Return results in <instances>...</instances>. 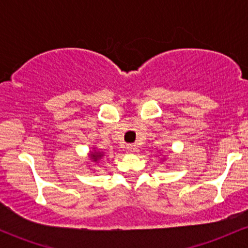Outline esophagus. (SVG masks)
Returning <instances> with one entry per match:
<instances>
[{
    "label": "esophagus",
    "instance_id": "34e87169",
    "mask_svg": "<svg viewBox=\"0 0 248 248\" xmlns=\"http://www.w3.org/2000/svg\"><path fill=\"white\" fill-rule=\"evenodd\" d=\"M127 149H128V152L134 153V152H136L138 147H136L135 143H129V144H127Z\"/></svg>",
    "mask_w": 248,
    "mask_h": 248
}]
</instances>
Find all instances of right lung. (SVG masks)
<instances>
[{
  "label": "right lung",
  "instance_id": "obj_1",
  "mask_svg": "<svg viewBox=\"0 0 248 248\" xmlns=\"http://www.w3.org/2000/svg\"><path fill=\"white\" fill-rule=\"evenodd\" d=\"M92 160H94V161H98L99 158H101L102 157V155H100V153H95V154H92Z\"/></svg>",
  "mask_w": 248,
  "mask_h": 248
}]
</instances>
